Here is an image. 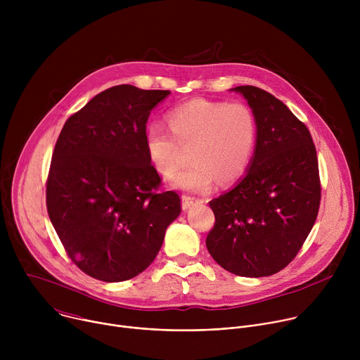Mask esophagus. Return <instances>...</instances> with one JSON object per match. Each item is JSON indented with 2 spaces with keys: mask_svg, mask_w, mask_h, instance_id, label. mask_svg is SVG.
Masks as SVG:
<instances>
[{
  "mask_svg": "<svg viewBox=\"0 0 360 360\" xmlns=\"http://www.w3.org/2000/svg\"><path fill=\"white\" fill-rule=\"evenodd\" d=\"M199 199L193 198V196H188V195H184L182 196V210H189L191 207H193L195 203H198Z\"/></svg>",
  "mask_w": 360,
  "mask_h": 360,
  "instance_id": "34e87169",
  "label": "esophagus"
}]
</instances>
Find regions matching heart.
Segmentation results:
<instances>
[{"mask_svg": "<svg viewBox=\"0 0 360 360\" xmlns=\"http://www.w3.org/2000/svg\"><path fill=\"white\" fill-rule=\"evenodd\" d=\"M169 131L150 124L145 131L149 164L169 178L179 164L181 148H190L191 168L176 174L171 185L178 189L207 193L218 181L231 184L248 171L255 142L256 121L242 102L191 99L167 114Z\"/></svg>", "mask_w": 360, "mask_h": 360, "instance_id": "obj_1", "label": "heart"}]
</instances>
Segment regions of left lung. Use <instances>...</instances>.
Returning a JSON list of instances; mask_svg holds the SVG:
<instances>
[{
    "instance_id": "1",
    "label": "left lung",
    "mask_w": 360,
    "mask_h": 360,
    "mask_svg": "<svg viewBox=\"0 0 360 360\" xmlns=\"http://www.w3.org/2000/svg\"><path fill=\"white\" fill-rule=\"evenodd\" d=\"M240 92L256 121L246 175L210 202L212 258L238 276H269L288 266L309 235L321 203L316 148L309 129L282 101L252 85Z\"/></svg>"
}]
</instances>
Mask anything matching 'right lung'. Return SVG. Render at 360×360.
Listing matches in <instances>:
<instances>
[{"instance_id": "add662e5", "label": "right lung", "mask_w": 360, "mask_h": 360, "mask_svg": "<svg viewBox=\"0 0 360 360\" xmlns=\"http://www.w3.org/2000/svg\"><path fill=\"white\" fill-rule=\"evenodd\" d=\"M169 91L117 85L71 115L46 179V210L71 261L91 278L128 281L158 255L181 198L160 191L145 150L150 110Z\"/></svg>"}]
</instances>
